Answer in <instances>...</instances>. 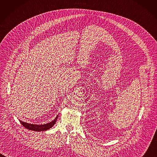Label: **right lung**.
Instances as JSON below:
<instances>
[{"label":"right lung","mask_w":157,"mask_h":157,"mask_svg":"<svg viewBox=\"0 0 157 157\" xmlns=\"http://www.w3.org/2000/svg\"><path fill=\"white\" fill-rule=\"evenodd\" d=\"M58 116L59 115H57V117L55 118V119H54L49 123L45 124H29L20 120L19 121L21 124L23 125V126H24L25 128H26L29 130L35 131H44L50 129L52 127L54 126V125L56 124L57 121Z\"/></svg>","instance_id":"1"}]
</instances>
